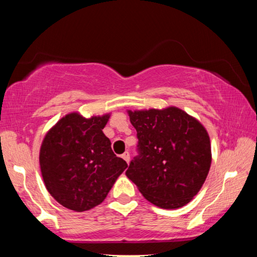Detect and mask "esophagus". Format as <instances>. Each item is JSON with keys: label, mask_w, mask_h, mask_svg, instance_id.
Here are the masks:
<instances>
[{"label": "esophagus", "mask_w": 257, "mask_h": 257, "mask_svg": "<svg viewBox=\"0 0 257 257\" xmlns=\"http://www.w3.org/2000/svg\"><path fill=\"white\" fill-rule=\"evenodd\" d=\"M121 158H122V159H123L127 163H129V162H130V154H129V152H128V151H127V152H124V153H123L122 155H121Z\"/></svg>", "instance_id": "34e87169"}]
</instances>
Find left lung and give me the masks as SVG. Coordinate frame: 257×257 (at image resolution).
<instances>
[{
    "label": "left lung",
    "mask_w": 257,
    "mask_h": 257,
    "mask_svg": "<svg viewBox=\"0 0 257 257\" xmlns=\"http://www.w3.org/2000/svg\"><path fill=\"white\" fill-rule=\"evenodd\" d=\"M137 132V152L125 175L147 201L162 208L189 203L211 167L205 128L178 107L129 111Z\"/></svg>",
    "instance_id": "left-lung-1"
}]
</instances>
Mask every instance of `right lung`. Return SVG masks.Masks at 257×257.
Masks as SVG:
<instances>
[{
  "label": "right lung",
  "mask_w": 257,
  "mask_h": 257,
  "mask_svg": "<svg viewBox=\"0 0 257 257\" xmlns=\"http://www.w3.org/2000/svg\"><path fill=\"white\" fill-rule=\"evenodd\" d=\"M110 115L63 116L43 141L40 164L46 189L61 205L88 211L101 204L128 164L103 134Z\"/></svg>",
  "instance_id": "1"
}]
</instances>
